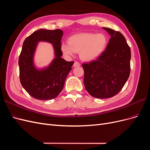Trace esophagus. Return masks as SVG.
<instances>
[{"instance_id":"obj_1","label":"esophagus","mask_w":150,"mask_h":150,"mask_svg":"<svg viewBox=\"0 0 150 150\" xmlns=\"http://www.w3.org/2000/svg\"><path fill=\"white\" fill-rule=\"evenodd\" d=\"M81 66V64H80V63H79V62L75 61V62H74V64H73V66H74V67H78V66Z\"/></svg>"}]
</instances>
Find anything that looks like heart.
<instances>
[{
    "instance_id": "1",
    "label": "heart",
    "mask_w": 150,
    "mask_h": 150,
    "mask_svg": "<svg viewBox=\"0 0 150 150\" xmlns=\"http://www.w3.org/2000/svg\"><path fill=\"white\" fill-rule=\"evenodd\" d=\"M107 45V38L103 34L81 33L71 36L69 43L61 44V51L67 56L80 52V57L85 61H92L99 57Z\"/></svg>"
}]
</instances>
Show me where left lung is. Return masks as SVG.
<instances>
[{
  "label": "left lung",
  "mask_w": 150,
  "mask_h": 150,
  "mask_svg": "<svg viewBox=\"0 0 150 150\" xmlns=\"http://www.w3.org/2000/svg\"><path fill=\"white\" fill-rule=\"evenodd\" d=\"M111 38L96 60L83 63L85 89L96 98H109L118 93L130 74L131 50L121 33L103 28Z\"/></svg>",
  "instance_id": "obj_1"
}]
</instances>
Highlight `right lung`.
Listing matches in <instances>:
<instances>
[{
  "label": "right lung",
  "instance_id": "1",
  "mask_svg": "<svg viewBox=\"0 0 150 150\" xmlns=\"http://www.w3.org/2000/svg\"><path fill=\"white\" fill-rule=\"evenodd\" d=\"M61 29H40L27 38L19 58L20 81L32 97L39 100H50L56 98L64 88L67 76L74 61L67 62L61 56ZM46 41L53 44L56 57L50 66L42 70L36 69L33 56L37 42Z\"/></svg>",
  "mask_w": 150,
  "mask_h": 150
}]
</instances>
